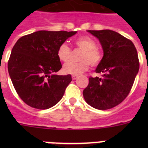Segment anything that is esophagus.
Wrapping results in <instances>:
<instances>
[{"label": "esophagus", "mask_w": 148, "mask_h": 148, "mask_svg": "<svg viewBox=\"0 0 148 148\" xmlns=\"http://www.w3.org/2000/svg\"><path fill=\"white\" fill-rule=\"evenodd\" d=\"M77 78H78V76H77V75H72V79H73V80H75Z\"/></svg>", "instance_id": "esophagus-1"}]
</instances>
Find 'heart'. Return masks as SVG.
<instances>
[{"label":"heart","mask_w":148,"mask_h":148,"mask_svg":"<svg viewBox=\"0 0 148 148\" xmlns=\"http://www.w3.org/2000/svg\"><path fill=\"white\" fill-rule=\"evenodd\" d=\"M75 47L82 50L78 62L69 61L64 65L63 71L66 74L78 75L88 70L90 64L97 66L101 62L103 55L101 51L96 47V43L93 39L87 36L79 37L74 41ZM72 49L66 44H62L57 50V56L60 61L66 62L70 59Z\"/></svg>","instance_id":"heart-1"}]
</instances>
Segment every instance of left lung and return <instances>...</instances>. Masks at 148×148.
I'll use <instances>...</instances> for the list:
<instances>
[{"mask_svg": "<svg viewBox=\"0 0 148 148\" xmlns=\"http://www.w3.org/2000/svg\"><path fill=\"white\" fill-rule=\"evenodd\" d=\"M98 38L104 56L95 73L101 77L89 78L83 91L86 102L99 110L121 104L130 93L139 69L136 49L130 39L110 29L88 30Z\"/></svg>", "mask_w": 148, "mask_h": 148, "instance_id": "obj_1", "label": "left lung"}]
</instances>
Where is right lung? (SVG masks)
I'll return each instance as SVG.
<instances>
[{
    "label": "right lung",
    "mask_w": 148,
    "mask_h": 148,
    "mask_svg": "<svg viewBox=\"0 0 148 148\" xmlns=\"http://www.w3.org/2000/svg\"><path fill=\"white\" fill-rule=\"evenodd\" d=\"M75 33L41 30L17 40L8 61V71L18 96L27 105L46 110L62 99L72 77L55 75L62 67L57 50Z\"/></svg>",
    "instance_id": "1"
}]
</instances>
